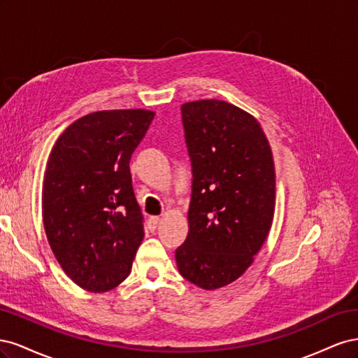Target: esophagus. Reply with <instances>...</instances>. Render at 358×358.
<instances>
[{
    "instance_id": "esophagus-1",
    "label": "esophagus",
    "mask_w": 358,
    "mask_h": 358,
    "mask_svg": "<svg viewBox=\"0 0 358 358\" xmlns=\"http://www.w3.org/2000/svg\"><path fill=\"white\" fill-rule=\"evenodd\" d=\"M149 222H150V225L154 227V229H157V225L161 222V218H159V216H152V218L149 220Z\"/></svg>"
}]
</instances>
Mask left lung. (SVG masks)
Wrapping results in <instances>:
<instances>
[{"label":"left lung","instance_id":"left-lung-1","mask_svg":"<svg viewBox=\"0 0 358 358\" xmlns=\"http://www.w3.org/2000/svg\"><path fill=\"white\" fill-rule=\"evenodd\" d=\"M182 121L194 179L189 230L176 263L194 285L222 288L254 263L272 227V148L251 113L222 100L183 103Z\"/></svg>","mask_w":358,"mask_h":358}]
</instances>
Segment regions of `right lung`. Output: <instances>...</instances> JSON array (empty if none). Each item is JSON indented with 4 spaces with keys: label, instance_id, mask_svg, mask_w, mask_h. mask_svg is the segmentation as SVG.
<instances>
[{
    "label": "right lung",
    "instance_id": "1",
    "mask_svg": "<svg viewBox=\"0 0 358 358\" xmlns=\"http://www.w3.org/2000/svg\"><path fill=\"white\" fill-rule=\"evenodd\" d=\"M155 112L100 110L58 137L43 183V224L76 285L106 292L125 280L145 237L129 159Z\"/></svg>",
    "mask_w": 358,
    "mask_h": 358
}]
</instances>
